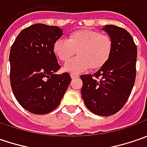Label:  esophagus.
<instances>
[{"mask_svg": "<svg viewBox=\"0 0 147 147\" xmlns=\"http://www.w3.org/2000/svg\"><path fill=\"white\" fill-rule=\"evenodd\" d=\"M70 77H71V78H72V79H75V78H78V75H75V74H71Z\"/></svg>", "mask_w": 147, "mask_h": 147, "instance_id": "esophagus-1", "label": "esophagus"}]
</instances>
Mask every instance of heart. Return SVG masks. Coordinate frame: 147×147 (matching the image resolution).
<instances>
[{"instance_id": "obj_1", "label": "heart", "mask_w": 147, "mask_h": 147, "mask_svg": "<svg viewBox=\"0 0 147 147\" xmlns=\"http://www.w3.org/2000/svg\"><path fill=\"white\" fill-rule=\"evenodd\" d=\"M78 56L69 60L63 70L72 74H79L89 69L102 68L110 59L113 51V41L109 36L89 29L74 32L68 37L59 38L53 45L55 56L67 61L75 52Z\"/></svg>"}]
</instances>
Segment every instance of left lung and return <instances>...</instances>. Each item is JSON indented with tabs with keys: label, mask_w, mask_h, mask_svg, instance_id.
I'll use <instances>...</instances> for the list:
<instances>
[{
	"label": "left lung",
	"mask_w": 147,
	"mask_h": 147,
	"mask_svg": "<svg viewBox=\"0 0 147 147\" xmlns=\"http://www.w3.org/2000/svg\"><path fill=\"white\" fill-rule=\"evenodd\" d=\"M113 41L109 61L93 75L84 74L81 90L85 105L100 116L115 115L127 102L136 78L137 47L130 33L115 25L102 28Z\"/></svg>",
	"instance_id": "left-lung-1"
}]
</instances>
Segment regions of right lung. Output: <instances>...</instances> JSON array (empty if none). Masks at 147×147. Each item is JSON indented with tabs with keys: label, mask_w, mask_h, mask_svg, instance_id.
I'll return each instance as SVG.
<instances>
[{
	"label": "right lung",
	"mask_w": 147,
	"mask_h": 147,
	"mask_svg": "<svg viewBox=\"0 0 147 147\" xmlns=\"http://www.w3.org/2000/svg\"><path fill=\"white\" fill-rule=\"evenodd\" d=\"M63 35L57 26L36 24L20 32L9 53L10 85L14 96L26 110L45 115L60 103L71 82L60 69L53 45Z\"/></svg>",
	"instance_id": "right-lung-1"
}]
</instances>
